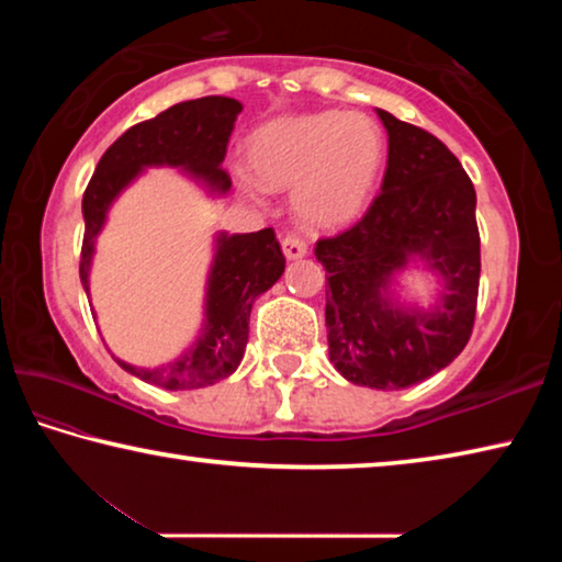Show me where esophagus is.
I'll return each instance as SVG.
<instances>
[{
  "instance_id": "1",
  "label": "esophagus",
  "mask_w": 562,
  "mask_h": 562,
  "mask_svg": "<svg viewBox=\"0 0 562 562\" xmlns=\"http://www.w3.org/2000/svg\"><path fill=\"white\" fill-rule=\"evenodd\" d=\"M282 252L288 260H300L307 255V245H304L302 237L297 235H284L282 237Z\"/></svg>"
}]
</instances>
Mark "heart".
Returning <instances> with one entry per match:
<instances>
[{
  "label": "heart",
  "mask_w": 562,
  "mask_h": 562,
  "mask_svg": "<svg viewBox=\"0 0 562 562\" xmlns=\"http://www.w3.org/2000/svg\"><path fill=\"white\" fill-rule=\"evenodd\" d=\"M252 173L240 186L255 201L262 186L290 190L300 221L312 231H339L372 201L384 164V133L364 113L322 111L278 119L247 146Z\"/></svg>",
  "instance_id": "obj_1"
}]
</instances>
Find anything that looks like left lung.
Masks as SVG:
<instances>
[{"label": "left lung", "instance_id": "1", "mask_svg": "<svg viewBox=\"0 0 562 562\" xmlns=\"http://www.w3.org/2000/svg\"><path fill=\"white\" fill-rule=\"evenodd\" d=\"M389 136L382 193L364 217L315 245L327 270L329 361L347 382L406 389L441 372L471 337L481 278L475 190L429 131L376 109ZM418 259L442 284L429 308L395 278Z\"/></svg>", "mask_w": 562, "mask_h": 562}]
</instances>
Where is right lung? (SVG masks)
I'll list each match as a JSON object with an SVG mask.
<instances>
[{
	"instance_id": "1",
	"label": "right lung",
	"mask_w": 562,
	"mask_h": 562,
	"mask_svg": "<svg viewBox=\"0 0 562 562\" xmlns=\"http://www.w3.org/2000/svg\"><path fill=\"white\" fill-rule=\"evenodd\" d=\"M240 111L243 103L227 97L176 103L156 119L136 123L101 156L81 203L87 231L79 274L87 297H91L93 252L111 205L146 168H180V173L207 195H227L233 183L221 166ZM282 272L284 255L272 227L235 235L221 231L215 235L213 262L207 270L203 327L193 345L160 367H133L119 357L113 359L128 374L168 392L221 382L243 361L255 300L268 292Z\"/></svg>"
}]
</instances>
